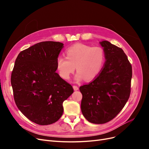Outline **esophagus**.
Returning <instances> with one entry per match:
<instances>
[{
    "mask_svg": "<svg viewBox=\"0 0 149 149\" xmlns=\"http://www.w3.org/2000/svg\"><path fill=\"white\" fill-rule=\"evenodd\" d=\"M73 87V89H74V91H77V90H78V89H79L78 86H76V85H74Z\"/></svg>",
    "mask_w": 149,
    "mask_h": 149,
    "instance_id": "34e87169",
    "label": "esophagus"
}]
</instances>
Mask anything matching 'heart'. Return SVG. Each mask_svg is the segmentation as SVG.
Returning <instances> with one entry per match:
<instances>
[{"mask_svg":"<svg viewBox=\"0 0 149 149\" xmlns=\"http://www.w3.org/2000/svg\"><path fill=\"white\" fill-rule=\"evenodd\" d=\"M66 55V57L60 55L57 58V70L63 79H68L76 66V81L84 78L87 81L95 79L101 73L106 61L104 50L98 46L76 44L67 48Z\"/></svg>","mask_w":149,"mask_h":149,"instance_id":"obj_1","label":"heart"}]
</instances>
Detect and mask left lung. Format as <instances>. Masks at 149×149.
Masks as SVG:
<instances>
[{
    "instance_id": "obj_1",
    "label": "left lung",
    "mask_w": 149,
    "mask_h": 149,
    "mask_svg": "<svg viewBox=\"0 0 149 149\" xmlns=\"http://www.w3.org/2000/svg\"><path fill=\"white\" fill-rule=\"evenodd\" d=\"M106 62L101 73L88 84L79 87L81 109L93 124H104L118 115L127 102L131 87L132 66L123 49L108 41L100 42Z\"/></svg>"
}]
</instances>
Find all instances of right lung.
I'll list each match as a JSON object with an SVG mask.
<instances>
[{"instance_id": "obj_1", "label": "right lung", "mask_w": 149, "mask_h": 149, "mask_svg": "<svg viewBox=\"0 0 149 149\" xmlns=\"http://www.w3.org/2000/svg\"><path fill=\"white\" fill-rule=\"evenodd\" d=\"M63 43L40 42L22 51L11 74L13 97L19 109L33 123L49 125L58 120L63 102L74 90L56 71Z\"/></svg>"}]
</instances>
